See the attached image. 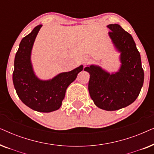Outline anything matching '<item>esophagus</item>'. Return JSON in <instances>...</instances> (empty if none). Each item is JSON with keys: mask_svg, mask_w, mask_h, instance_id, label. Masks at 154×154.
Returning <instances> with one entry per match:
<instances>
[{"mask_svg": "<svg viewBox=\"0 0 154 154\" xmlns=\"http://www.w3.org/2000/svg\"><path fill=\"white\" fill-rule=\"evenodd\" d=\"M88 61H89V59H88V57H85L83 60V63H87Z\"/></svg>", "mask_w": 154, "mask_h": 154, "instance_id": "1", "label": "esophagus"}]
</instances>
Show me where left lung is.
<instances>
[{
    "mask_svg": "<svg viewBox=\"0 0 154 154\" xmlns=\"http://www.w3.org/2000/svg\"><path fill=\"white\" fill-rule=\"evenodd\" d=\"M109 35L121 53V66L109 73L98 66L84 69L90 73L88 90L94 104L106 111H116L134 102L140 94L144 73L140 54L132 35L119 24H109Z\"/></svg>",
    "mask_w": 154,
    "mask_h": 154,
    "instance_id": "1",
    "label": "left lung"
}]
</instances>
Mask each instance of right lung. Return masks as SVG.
I'll use <instances>...</instances> for the list:
<instances>
[{
    "label": "right lung",
    "instance_id": "right-lung-1",
    "mask_svg": "<svg viewBox=\"0 0 154 154\" xmlns=\"http://www.w3.org/2000/svg\"><path fill=\"white\" fill-rule=\"evenodd\" d=\"M41 26V24L35 26L20 42L14 58L12 81L17 94L24 104L34 111L48 113L60 108L66 88L75 81L83 66L61 73L48 81L38 79L33 71L31 53Z\"/></svg>",
    "mask_w": 154,
    "mask_h": 154
}]
</instances>
